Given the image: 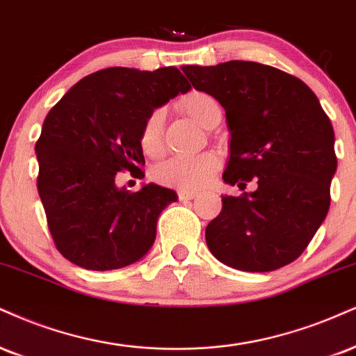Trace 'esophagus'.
Returning <instances> with one entry per match:
<instances>
[{
  "instance_id": "1",
  "label": "esophagus",
  "mask_w": 356,
  "mask_h": 356,
  "mask_svg": "<svg viewBox=\"0 0 356 356\" xmlns=\"http://www.w3.org/2000/svg\"><path fill=\"white\" fill-rule=\"evenodd\" d=\"M177 197L181 200H192L197 197V192H192V191H177Z\"/></svg>"
}]
</instances>
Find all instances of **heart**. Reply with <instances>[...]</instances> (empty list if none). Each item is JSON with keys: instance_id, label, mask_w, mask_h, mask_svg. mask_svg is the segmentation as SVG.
I'll return each mask as SVG.
<instances>
[{"instance_id": "obj_1", "label": "heart", "mask_w": 356, "mask_h": 356, "mask_svg": "<svg viewBox=\"0 0 356 356\" xmlns=\"http://www.w3.org/2000/svg\"><path fill=\"white\" fill-rule=\"evenodd\" d=\"M179 108L191 115L197 124L207 127L212 113L219 109V104L209 94L191 92L179 101ZM139 145L145 156H161L164 149V113L161 109L152 111L144 119L139 131ZM219 167L220 159L216 154L202 152L197 156H177L162 162L156 167L154 175L165 186L177 187L182 191H197L211 181Z\"/></svg>"}]
</instances>
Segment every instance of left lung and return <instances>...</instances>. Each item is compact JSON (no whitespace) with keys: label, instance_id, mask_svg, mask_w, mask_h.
<instances>
[{"label":"left lung","instance_id":"left-lung-1","mask_svg":"<svg viewBox=\"0 0 356 356\" xmlns=\"http://www.w3.org/2000/svg\"><path fill=\"white\" fill-rule=\"evenodd\" d=\"M197 91L225 109L230 159L222 177L243 191L222 197L205 229L217 260L243 272H272L303 254L330 209L337 170L332 122L302 79L254 61L184 66Z\"/></svg>","mask_w":356,"mask_h":356}]
</instances>
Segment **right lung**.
Instances as JSON below:
<instances>
[{
	"label": "right lung",
	"instance_id": "1",
	"mask_svg": "<svg viewBox=\"0 0 356 356\" xmlns=\"http://www.w3.org/2000/svg\"><path fill=\"white\" fill-rule=\"evenodd\" d=\"M191 89L177 67H108L76 83L49 111L36 140L38 192L54 245L86 270L137 262L156 238L159 213L177 199L147 184L115 187V174L139 172L144 119Z\"/></svg>",
	"mask_w": 356,
	"mask_h": 356
}]
</instances>
